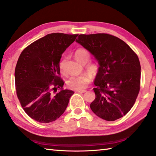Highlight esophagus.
Masks as SVG:
<instances>
[{"mask_svg": "<svg viewBox=\"0 0 156 156\" xmlns=\"http://www.w3.org/2000/svg\"><path fill=\"white\" fill-rule=\"evenodd\" d=\"M76 92H78V93H85V92H87V90H77Z\"/></svg>", "mask_w": 156, "mask_h": 156, "instance_id": "34e87169", "label": "esophagus"}]
</instances>
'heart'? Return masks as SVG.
<instances>
[{"label": "heart", "mask_w": 156, "mask_h": 156, "mask_svg": "<svg viewBox=\"0 0 156 156\" xmlns=\"http://www.w3.org/2000/svg\"><path fill=\"white\" fill-rule=\"evenodd\" d=\"M74 57L76 60L81 64H85L88 62L90 58V54L86 49L80 48L75 51ZM63 62L60 63V69H62ZM87 69L92 73H96L97 67L94 64H89L87 65ZM91 81V77L87 73H83L80 75H74L71 76L67 80V85L69 87L73 89H82L87 85V84Z\"/></svg>", "instance_id": "1"}]
</instances>
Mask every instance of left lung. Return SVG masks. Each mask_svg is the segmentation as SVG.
Masks as SVG:
<instances>
[{"label": "left lung", "instance_id": "1", "mask_svg": "<svg viewBox=\"0 0 156 156\" xmlns=\"http://www.w3.org/2000/svg\"><path fill=\"white\" fill-rule=\"evenodd\" d=\"M76 41L99 65L94 80L96 98L90 105L92 112L107 121L123 117L133 106L140 91L138 56L126 43L110 34H80Z\"/></svg>", "mask_w": 156, "mask_h": 156}]
</instances>
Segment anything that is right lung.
Masks as SVG:
<instances>
[{"label":"right lung","instance_id":"add662e5","mask_svg":"<svg viewBox=\"0 0 156 156\" xmlns=\"http://www.w3.org/2000/svg\"><path fill=\"white\" fill-rule=\"evenodd\" d=\"M78 34L53 33L30 44L15 69L18 98L25 113L41 123L55 121L67 108L74 92L63 89L60 77L62 54Z\"/></svg>","mask_w":156,"mask_h":156}]
</instances>
